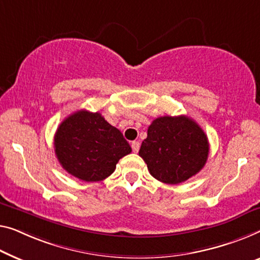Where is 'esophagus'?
<instances>
[{"mask_svg": "<svg viewBox=\"0 0 260 260\" xmlns=\"http://www.w3.org/2000/svg\"><path fill=\"white\" fill-rule=\"evenodd\" d=\"M131 146H132V149H133L134 153H138L139 149H140V142L139 141H133L131 143Z\"/></svg>", "mask_w": 260, "mask_h": 260, "instance_id": "esophagus-1", "label": "esophagus"}]
</instances>
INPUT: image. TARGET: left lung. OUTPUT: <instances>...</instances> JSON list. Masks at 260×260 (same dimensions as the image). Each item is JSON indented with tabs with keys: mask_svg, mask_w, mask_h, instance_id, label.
I'll use <instances>...</instances> for the list:
<instances>
[{
	"mask_svg": "<svg viewBox=\"0 0 260 260\" xmlns=\"http://www.w3.org/2000/svg\"><path fill=\"white\" fill-rule=\"evenodd\" d=\"M139 155L155 179L179 184L202 170L208 160L209 142L192 119L166 115L148 127Z\"/></svg>",
	"mask_w": 260,
	"mask_h": 260,
	"instance_id": "left-lung-1",
	"label": "left lung"
}]
</instances>
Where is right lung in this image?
Instances as JSON below:
<instances>
[{"label": "right lung", "mask_w": 260, "mask_h": 260, "mask_svg": "<svg viewBox=\"0 0 260 260\" xmlns=\"http://www.w3.org/2000/svg\"><path fill=\"white\" fill-rule=\"evenodd\" d=\"M132 148L118 128L100 113L77 111L55 134V153L69 174L85 182L105 180Z\"/></svg>", "instance_id": "obj_1"}]
</instances>
